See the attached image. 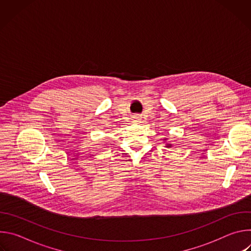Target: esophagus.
Wrapping results in <instances>:
<instances>
[{
	"instance_id": "esophagus-1",
	"label": "esophagus",
	"mask_w": 251,
	"mask_h": 251,
	"mask_svg": "<svg viewBox=\"0 0 251 251\" xmlns=\"http://www.w3.org/2000/svg\"><path fill=\"white\" fill-rule=\"evenodd\" d=\"M133 120H134V122H141V118L138 115H134Z\"/></svg>"
}]
</instances>
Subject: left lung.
Listing matches in <instances>:
<instances>
[{
	"label": "left lung",
	"instance_id": "left-lung-1",
	"mask_svg": "<svg viewBox=\"0 0 251 251\" xmlns=\"http://www.w3.org/2000/svg\"><path fill=\"white\" fill-rule=\"evenodd\" d=\"M164 140H166V139H164ZM166 147H167V148H171V147H172V144H170V143H166Z\"/></svg>",
	"mask_w": 251,
	"mask_h": 251
}]
</instances>
